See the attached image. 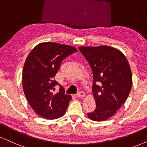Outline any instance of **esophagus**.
Masks as SVG:
<instances>
[{"label":"esophagus","mask_w":147,"mask_h":147,"mask_svg":"<svg viewBox=\"0 0 147 147\" xmlns=\"http://www.w3.org/2000/svg\"><path fill=\"white\" fill-rule=\"evenodd\" d=\"M77 96L78 97H81V98H82V97H84V96H85V92H84V91H81V92H79L77 93Z\"/></svg>","instance_id":"esophagus-1"}]
</instances>
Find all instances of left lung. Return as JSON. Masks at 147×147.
I'll return each mask as SVG.
<instances>
[{"mask_svg": "<svg viewBox=\"0 0 147 147\" xmlns=\"http://www.w3.org/2000/svg\"><path fill=\"white\" fill-rule=\"evenodd\" d=\"M93 75L92 93L96 109L88 116L102 122L113 116L125 102L132 86L129 62L120 50L113 47H79Z\"/></svg>", "mask_w": 147, "mask_h": 147, "instance_id": "left-lung-1", "label": "left lung"}]
</instances>
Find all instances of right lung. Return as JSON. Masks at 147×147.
I'll list each match as a JSON object with an SVG mask.
<instances>
[{"instance_id": "obj_1", "label": "right lung", "mask_w": 147, "mask_h": 147, "mask_svg": "<svg viewBox=\"0 0 147 147\" xmlns=\"http://www.w3.org/2000/svg\"><path fill=\"white\" fill-rule=\"evenodd\" d=\"M77 50L70 45L52 42L39 43L30 52L23 66V87L30 106L37 115L54 119L63 115L71 100L60 86L54 93L55 86L59 84L54 80L61 63Z\"/></svg>"}]
</instances>
